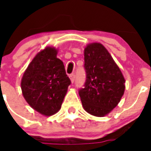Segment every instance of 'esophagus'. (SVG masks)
I'll list each match as a JSON object with an SVG mask.
<instances>
[{
	"instance_id": "obj_1",
	"label": "esophagus",
	"mask_w": 151,
	"mask_h": 151,
	"mask_svg": "<svg viewBox=\"0 0 151 151\" xmlns=\"http://www.w3.org/2000/svg\"><path fill=\"white\" fill-rule=\"evenodd\" d=\"M69 78H70V80H71L72 83H73L75 81V74H70L69 75Z\"/></svg>"
}]
</instances>
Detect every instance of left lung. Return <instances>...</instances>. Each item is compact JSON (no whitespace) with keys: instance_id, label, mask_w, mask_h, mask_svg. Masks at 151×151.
Instances as JSON below:
<instances>
[{"instance_id":"1","label":"left lung","mask_w":151,"mask_h":151,"mask_svg":"<svg viewBox=\"0 0 151 151\" xmlns=\"http://www.w3.org/2000/svg\"><path fill=\"white\" fill-rule=\"evenodd\" d=\"M86 80L78 91L82 106L94 116L107 115L117 106L125 91V78L113 57L100 43L84 50Z\"/></svg>"}]
</instances>
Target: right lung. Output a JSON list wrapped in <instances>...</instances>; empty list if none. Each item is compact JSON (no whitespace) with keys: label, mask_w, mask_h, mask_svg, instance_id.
<instances>
[{"label":"right lung","mask_w":151,"mask_h":151,"mask_svg":"<svg viewBox=\"0 0 151 151\" xmlns=\"http://www.w3.org/2000/svg\"><path fill=\"white\" fill-rule=\"evenodd\" d=\"M57 50L47 47L36 54L22 76L21 89L26 102L46 116L59 111L71 84Z\"/></svg>","instance_id":"obj_1"}]
</instances>
